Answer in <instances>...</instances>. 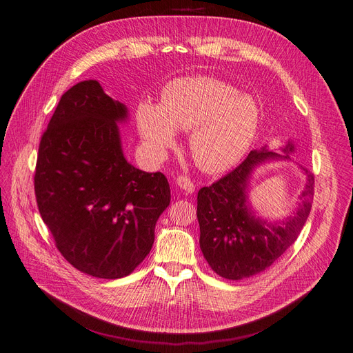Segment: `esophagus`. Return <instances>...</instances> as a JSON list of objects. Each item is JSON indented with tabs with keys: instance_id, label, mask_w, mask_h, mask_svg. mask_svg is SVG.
I'll return each mask as SVG.
<instances>
[{
	"instance_id": "esophagus-1",
	"label": "esophagus",
	"mask_w": 353,
	"mask_h": 353,
	"mask_svg": "<svg viewBox=\"0 0 353 353\" xmlns=\"http://www.w3.org/2000/svg\"><path fill=\"white\" fill-rule=\"evenodd\" d=\"M175 184H176L178 188L184 190L185 192H194V190H196V187H194V184H192V181H191L190 178L184 176V175L178 176V178L175 179Z\"/></svg>"
}]
</instances>
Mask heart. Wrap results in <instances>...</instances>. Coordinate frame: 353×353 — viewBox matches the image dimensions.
<instances>
[{"instance_id": "obj_1", "label": "heart", "mask_w": 353, "mask_h": 353, "mask_svg": "<svg viewBox=\"0 0 353 353\" xmlns=\"http://www.w3.org/2000/svg\"><path fill=\"white\" fill-rule=\"evenodd\" d=\"M136 121L148 149L162 157L176 143V130L190 131L188 148L210 174L232 168L250 148L260 121L255 101L210 77H185L163 89L162 103L141 102Z\"/></svg>"}]
</instances>
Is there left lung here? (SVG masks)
Listing matches in <instances>:
<instances>
[{
	"instance_id": "left-lung-1",
	"label": "left lung",
	"mask_w": 353,
	"mask_h": 353,
	"mask_svg": "<svg viewBox=\"0 0 353 353\" xmlns=\"http://www.w3.org/2000/svg\"><path fill=\"white\" fill-rule=\"evenodd\" d=\"M285 153L265 148L252 150L234 171L203 187L197 196L200 248L212 270L229 281H241L264 272L294 244L305 225L314 197V174L303 169L307 182L296 212L282 222L255 216L248 201V179L255 166L267 161H290L294 144Z\"/></svg>"
}]
</instances>
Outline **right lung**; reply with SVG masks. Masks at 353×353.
<instances>
[{
	"mask_svg": "<svg viewBox=\"0 0 353 353\" xmlns=\"http://www.w3.org/2000/svg\"><path fill=\"white\" fill-rule=\"evenodd\" d=\"M127 117L98 81H80L61 96L39 144V213L63 257L93 277L134 270L171 203L162 172L140 171L124 157L118 123Z\"/></svg>",
	"mask_w": 353,
	"mask_h": 353,
	"instance_id": "obj_1",
	"label": "right lung"
}]
</instances>
